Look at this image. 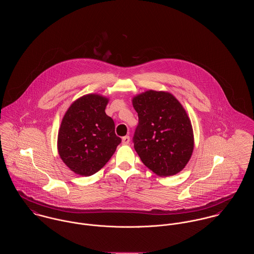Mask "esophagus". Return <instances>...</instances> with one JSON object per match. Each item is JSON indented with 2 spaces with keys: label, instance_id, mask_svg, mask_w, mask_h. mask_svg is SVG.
I'll return each instance as SVG.
<instances>
[{
  "label": "esophagus",
  "instance_id": "obj_1",
  "mask_svg": "<svg viewBox=\"0 0 254 254\" xmlns=\"http://www.w3.org/2000/svg\"><path fill=\"white\" fill-rule=\"evenodd\" d=\"M130 143V137L129 136H124L122 138V144L123 145H128Z\"/></svg>",
  "mask_w": 254,
  "mask_h": 254
}]
</instances>
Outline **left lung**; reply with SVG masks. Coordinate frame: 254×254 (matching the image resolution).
Instances as JSON below:
<instances>
[{
    "label": "left lung",
    "instance_id": "1",
    "mask_svg": "<svg viewBox=\"0 0 254 254\" xmlns=\"http://www.w3.org/2000/svg\"><path fill=\"white\" fill-rule=\"evenodd\" d=\"M139 123L133 143L147 168L161 177L180 172L190 158L193 134L186 110L169 93L146 91L133 99Z\"/></svg>",
    "mask_w": 254,
    "mask_h": 254
}]
</instances>
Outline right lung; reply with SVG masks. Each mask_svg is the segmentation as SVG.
Returning a JSON list of instances; mask_svg holds the SVG:
<instances>
[{"mask_svg":"<svg viewBox=\"0 0 254 254\" xmlns=\"http://www.w3.org/2000/svg\"><path fill=\"white\" fill-rule=\"evenodd\" d=\"M108 99L86 95L75 101L64 116L58 137L61 158L74 173L91 176L102 169L121 139L105 109Z\"/></svg>","mask_w":254,"mask_h":254,"instance_id":"1","label":"right lung"}]
</instances>
